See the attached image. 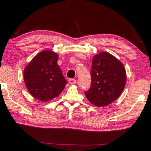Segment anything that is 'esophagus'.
<instances>
[{"instance_id": "1", "label": "esophagus", "mask_w": 151, "mask_h": 151, "mask_svg": "<svg viewBox=\"0 0 151 151\" xmlns=\"http://www.w3.org/2000/svg\"><path fill=\"white\" fill-rule=\"evenodd\" d=\"M68 82H69L70 84L74 85V84H75V83H76V81L75 79H74V78H70V79L68 80Z\"/></svg>"}]
</instances>
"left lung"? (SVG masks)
I'll list each match as a JSON object with an SVG mask.
<instances>
[{
	"label": "left lung",
	"instance_id": "1",
	"mask_svg": "<svg viewBox=\"0 0 151 151\" xmlns=\"http://www.w3.org/2000/svg\"><path fill=\"white\" fill-rule=\"evenodd\" d=\"M91 75V88L85 92V96L96 106L111 104L125 88L127 75L123 63L106 51L93 57Z\"/></svg>",
	"mask_w": 151,
	"mask_h": 151
}]
</instances>
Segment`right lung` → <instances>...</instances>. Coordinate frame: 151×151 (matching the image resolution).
Listing matches in <instances>:
<instances>
[{"label": "right lung", "mask_w": 151, "mask_h": 151, "mask_svg": "<svg viewBox=\"0 0 151 151\" xmlns=\"http://www.w3.org/2000/svg\"><path fill=\"white\" fill-rule=\"evenodd\" d=\"M58 54L47 49L40 51L24 70L26 87L33 98L47 102L58 97L67 81L58 64Z\"/></svg>", "instance_id": "add662e5"}]
</instances>
